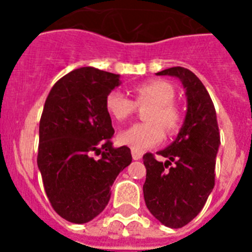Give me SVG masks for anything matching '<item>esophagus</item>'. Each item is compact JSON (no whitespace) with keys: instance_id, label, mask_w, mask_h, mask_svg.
<instances>
[{"instance_id":"34e87169","label":"esophagus","mask_w":252,"mask_h":252,"mask_svg":"<svg viewBox=\"0 0 252 252\" xmlns=\"http://www.w3.org/2000/svg\"><path fill=\"white\" fill-rule=\"evenodd\" d=\"M132 158H133L134 161H137V159H141L142 153H141V152H136V150H132Z\"/></svg>"}]
</instances>
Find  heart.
<instances>
[{
  "mask_svg": "<svg viewBox=\"0 0 252 252\" xmlns=\"http://www.w3.org/2000/svg\"><path fill=\"white\" fill-rule=\"evenodd\" d=\"M137 104L152 103L145 114V123L134 124L119 134V142L136 152H142L163 140L165 132L174 134L182 126V114L174 103L175 90L163 80H152L134 87ZM106 110L116 122H126L133 114L136 104L120 91H111L106 96Z\"/></svg>",
  "mask_w": 252,
  "mask_h": 252,
  "instance_id": "b5f03b06",
  "label": "heart"
}]
</instances>
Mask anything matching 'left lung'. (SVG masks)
Wrapping results in <instances>:
<instances>
[{
  "label": "left lung",
  "instance_id": "obj_1",
  "mask_svg": "<svg viewBox=\"0 0 252 252\" xmlns=\"http://www.w3.org/2000/svg\"><path fill=\"white\" fill-rule=\"evenodd\" d=\"M176 77L186 89L187 114L172 144L142 159L146 167L144 199L150 213L165 226L179 229L191 222L215 187L216 156L220 141L216 110L207 89L186 68L174 66L156 73Z\"/></svg>",
  "mask_w": 252,
  "mask_h": 252
}]
</instances>
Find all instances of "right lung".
I'll return each mask as SVG.
<instances>
[{"instance_id":"add662e5","label":"right lung","mask_w":252,"mask_h":252,"mask_svg":"<svg viewBox=\"0 0 252 252\" xmlns=\"http://www.w3.org/2000/svg\"><path fill=\"white\" fill-rule=\"evenodd\" d=\"M120 76L84 66L57 81L39 124L37 167L59 216L86 223L103 212L119 172L132 162L128 146L114 148L106 96Z\"/></svg>"}]
</instances>
